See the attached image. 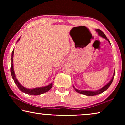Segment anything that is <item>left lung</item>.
Segmentation results:
<instances>
[{
    "mask_svg": "<svg viewBox=\"0 0 125 125\" xmlns=\"http://www.w3.org/2000/svg\"><path fill=\"white\" fill-rule=\"evenodd\" d=\"M96 31L98 33V35L102 37L103 38H104L106 40L108 41V42H109V43L110 44V41L109 40V39H107L106 36V35L104 34V33L100 29H96ZM115 72V71H114ZM114 75H115V72L114 73V75L113 76V77H112V79L110 80L109 82L108 83H107L106 85H105L104 86H103V88H101V89L99 90H95V91H92V90H78L77 89H76L74 85L73 86L74 89L75 90L76 92L80 93V94H83V95H85L86 96H94V95H98V94H100L101 93H103L104 92H105V90H106L107 89L109 88V87L112 83V82L113 81V79H114Z\"/></svg>",
    "mask_w": 125,
    "mask_h": 125,
    "instance_id": "left-lung-1",
    "label": "left lung"
}]
</instances>
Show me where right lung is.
<instances>
[{"label":"right lung","mask_w":125,"mask_h":125,"mask_svg":"<svg viewBox=\"0 0 125 125\" xmlns=\"http://www.w3.org/2000/svg\"><path fill=\"white\" fill-rule=\"evenodd\" d=\"M20 37H20L19 39L18 40L17 42L19 41L20 39ZM14 53V49H13V50H12V54H11V74L12 78L14 80L16 86H18V88L21 91V92L26 93V94H29V95H39L43 94V93H45L46 92H47L48 90H50L52 88V86H53V83H51V84H50L49 85H48L47 86H42V87H39V88H33V89H29V88H26L24 87V86H23L19 82L18 79H16L15 74V72H14V66H13Z\"/></svg>","instance_id":"1"}]
</instances>
